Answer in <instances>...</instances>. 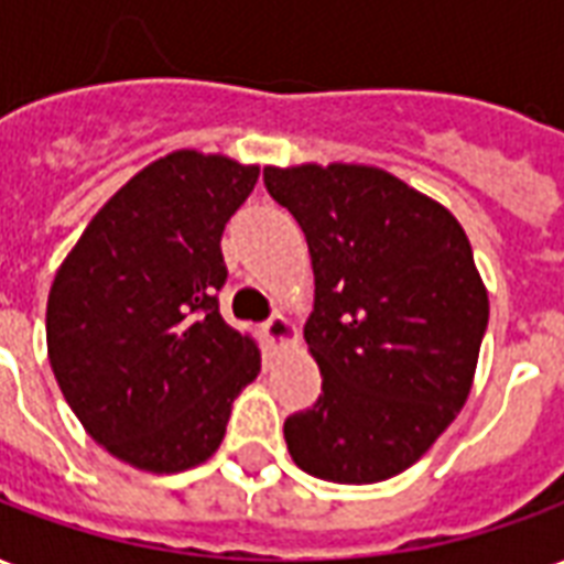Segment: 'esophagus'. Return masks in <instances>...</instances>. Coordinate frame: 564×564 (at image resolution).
<instances>
[{
  "label": "esophagus",
  "instance_id": "34e87169",
  "mask_svg": "<svg viewBox=\"0 0 564 564\" xmlns=\"http://www.w3.org/2000/svg\"><path fill=\"white\" fill-rule=\"evenodd\" d=\"M262 335L269 337L274 346H295L299 344V328H295L283 314H274L269 323H262Z\"/></svg>",
  "mask_w": 564,
  "mask_h": 564
}]
</instances>
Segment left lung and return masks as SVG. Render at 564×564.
Masks as SVG:
<instances>
[{
  "label": "left lung",
  "instance_id": "8db88e82",
  "mask_svg": "<svg viewBox=\"0 0 564 564\" xmlns=\"http://www.w3.org/2000/svg\"><path fill=\"white\" fill-rule=\"evenodd\" d=\"M314 265L304 340L323 394L283 424L299 469L377 484L410 469L473 388L490 302L452 212L379 166H265Z\"/></svg>",
  "mask_w": 564,
  "mask_h": 564
}]
</instances>
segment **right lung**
I'll list each match as a JSON object with an SVG mask.
<instances>
[{"mask_svg":"<svg viewBox=\"0 0 564 564\" xmlns=\"http://www.w3.org/2000/svg\"><path fill=\"white\" fill-rule=\"evenodd\" d=\"M260 178L178 149L112 194L53 278L47 356L91 440L143 473L208 460L239 391L260 373L250 335L224 323L220 236Z\"/></svg>","mask_w":564,"mask_h":564,"instance_id":"obj_1","label":"right lung"}]
</instances>
